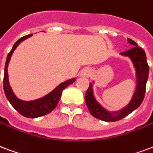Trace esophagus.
I'll list each match as a JSON object with an SVG mask.
<instances>
[{"label": "esophagus", "mask_w": 153, "mask_h": 153, "mask_svg": "<svg viewBox=\"0 0 153 153\" xmlns=\"http://www.w3.org/2000/svg\"><path fill=\"white\" fill-rule=\"evenodd\" d=\"M91 73V69L88 68V67H86L81 71V74H80V76L83 77V78H87V77L90 76V74Z\"/></svg>", "instance_id": "34e87169"}]
</instances>
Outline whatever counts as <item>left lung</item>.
Wrapping results in <instances>:
<instances>
[{
	"label": "left lung",
	"instance_id": "left-lung-1",
	"mask_svg": "<svg viewBox=\"0 0 153 153\" xmlns=\"http://www.w3.org/2000/svg\"><path fill=\"white\" fill-rule=\"evenodd\" d=\"M128 42L129 44L133 45V47L128 51L120 53V55L130 58L133 64L134 68L136 71V79L135 92L130 102H128L127 106H125L120 111H110L103 108L96 100L94 95V91H93L94 82H90L89 87L85 95L86 104L91 114L94 117L99 119L100 120L106 121V122L120 120L136 110V108H139L144 100L149 72V67L146 60V54H145V52L143 51V49L139 47L134 41L130 38H128Z\"/></svg>",
	"mask_w": 153,
	"mask_h": 153
}]
</instances>
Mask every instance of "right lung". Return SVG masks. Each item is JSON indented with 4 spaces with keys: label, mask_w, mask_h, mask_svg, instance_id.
Instances as JSON below:
<instances>
[{
    "label": "right lung",
    "mask_w": 153,
    "mask_h": 153,
    "mask_svg": "<svg viewBox=\"0 0 153 153\" xmlns=\"http://www.w3.org/2000/svg\"><path fill=\"white\" fill-rule=\"evenodd\" d=\"M33 34L26 35L25 37H22L17 42L15 43L11 51L9 52L8 56H7L6 62L4 66V91L5 96L7 100H9L10 104L14 108L16 111L23 116L27 117V118H38L42 115H47L50 112H51L54 108L57 107L59 100L61 98L62 93L66 87H67L69 85L73 83L76 79L75 78L71 79L69 80L62 82L58 85V87L54 88L51 92H50L48 95H45L44 97H42L38 100H32V101H24L18 99L15 95V94L13 91L9 82V75H8V66H9V61L11 56L17 48L20 43L23 42L25 39L30 38Z\"/></svg>",
    "instance_id": "1"
}]
</instances>
